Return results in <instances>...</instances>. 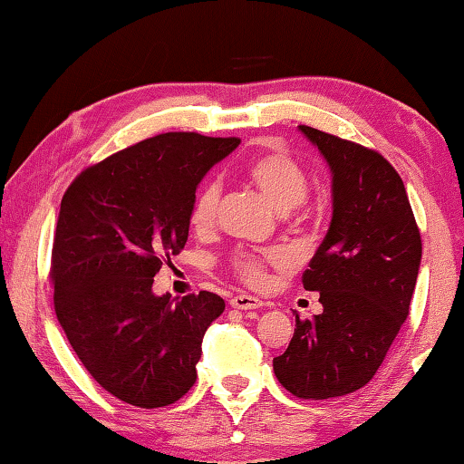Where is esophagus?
Segmentation results:
<instances>
[{"label":"esophagus","instance_id":"obj_1","mask_svg":"<svg viewBox=\"0 0 464 464\" xmlns=\"http://www.w3.org/2000/svg\"><path fill=\"white\" fill-rule=\"evenodd\" d=\"M231 307L239 309V311H254V309L262 307V301L251 295H235L231 298Z\"/></svg>","mask_w":464,"mask_h":464}]
</instances>
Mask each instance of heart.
<instances>
[{"instance_id":"1","label":"heart","mask_w":464,"mask_h":464,"mask_svg":"<svg viewBox=\"0 0 464 464\" xmlns=\"http://www.w3.org/2000/svg\"><path fill=\"white\" fill-rule=\"evenodd\" d=\"M246 176L280 213L296 208L309 192L307 171L285 149H270L256 155L246 166ZM218 198H221V186L217 182L204 184L196 194L190 208V225L196 231H208L215 225ZM272 264H285V256L278 251H266L260 256L237 254L231 262L233 272L249 286L264 285L266 268Z\"/></svg>"}]
</instances>
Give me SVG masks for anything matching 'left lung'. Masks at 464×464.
I'll use <instances>...</instances> for the list:
<instances>
[{
	"label": "left lung",
	"instance_id": "left-lung-1",
	"mask_svg": "<svg viewBox=\"0 0 464 464\" xmlns=\"http://www.w3.org/2000/svg\"><path fill=\"white\" fill-rule=\"evenodd\" d=\"M298 130L332 171V223L303 274L324 313L296 315L272 364L286 391L319 401L358 391L379 371L410 315L421 237L403 179L381 153L304 124Z\"/></svg>",
	"mask_w": 464,
	"mask_h": 464
}]
</instances>
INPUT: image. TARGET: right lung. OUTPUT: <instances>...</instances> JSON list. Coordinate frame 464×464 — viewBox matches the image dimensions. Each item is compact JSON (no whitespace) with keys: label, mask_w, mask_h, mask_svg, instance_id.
Listing matches in <instances>:
<instances>
[{"label":"right lung","mask_w":464,"mask_h":464,"mask_svg":"<svg viewBox=\"0 0 464 464\" xmlns=\"http://www.w3.org/2000/svg\"><path fill=\"white\" fill-rule=\"evenodd\" d=\"M239 143L163 132L83 169L63 196L54 313L93 381L124 403L171 405L196 382L204 332L225 301L207 290L157 296L153 278L186 246L200 179Z\"/></svg>","instance_id":"1"}]
</instances>
